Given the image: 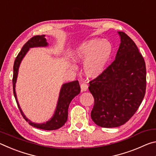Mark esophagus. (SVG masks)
<instances>
[{
  "mask_svg": "<svg viewBox=\"0 0 156 156\" xmlns=\"http://www.w3.org/2000/svg\"><path fill=\"white\" fill-rule=\"evenodd\" d=\"M80 88H81V91H86L88 89V85L87 84L85 83H83L80 84Z\"/></svg>",
  "mask_w": 156,
  "mask_h": 156,
  "instance_id": "obj_1",
  "label": "esophagus"
}]
</instances>
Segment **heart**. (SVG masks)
<instances>
[{
  "label": "heart",
  "instance_id": "1",
  "mask_svg": "<svg viewBox=\"0 0 156 156\" xmlns=\"http://www.w3.org/2000/svg\"><path fill=\"white\" fill-rule=\"evenodd\" d=\"M112 54V47L109 41L91 38L79 44L73 58L76 62L84 63V73L88 77L95 78L105 72Z\"/></svg>",
  "mask_w": 156,
  "mask_h": 156
}]
</instances>
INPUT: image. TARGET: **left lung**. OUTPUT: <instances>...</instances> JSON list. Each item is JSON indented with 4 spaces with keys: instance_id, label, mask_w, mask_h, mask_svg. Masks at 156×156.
I'll list each match as a JSON object with an SVG mask.
<instances>
[{
    "instance_id": "1",
    "label": "left lung",
    "mask_w": 156,
    "mask_h": 156,
    "mask_svg": "<svg viewBox=\"0 0 156 156\" xmlns=\"http://www.w3.org/2000/svg\"><path fill=\"white\" fill-rule=\"evenodd\" d=\"M120 44L115 60L89 82L94 98L92 120L101 127L124 125L134 115L146 91V65L135 43L118 31Z\"/></svg>"
}]
</instances>
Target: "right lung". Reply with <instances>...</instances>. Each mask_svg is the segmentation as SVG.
Wrapping results in <instances>:
<instances>
[{
	"mask_svg": "<svg viewBox=\"0 0 156 156\" xmlns=\"http://www.w3.org/2000/svg\"><path fill=\"white\" fill-rule=\"evenodd\" d=\"M44 35L42 36H35L30 38L24 46L23 47L21 51L18 54L17 57L16 58V60L14 64V75H13V91H14V95L16 99V101L17 102L18 109H19L21 114L25 118V120L29 122L31 126L34 127L44 129V130H56L59 129L65 125V123L67 122L68 117V108L69 106V104L72 99L80 92V87L78 80L72 81L70 83H65L62 84L61 89H60L58 100L57 106L55 110L54 114L52 116V118L46 122L37 124L32 122L30 120L27 119L26 116L24 115L23 111L21 110L20 105L18 104L17 100L16 94L15 91L16 83V79L18 76V69L20 65V62L22 61L23 58L27 54L29 49L32 47H47L48 45L46 38H44Z\"/></svg>",
	"mask_w": 156,
	"mask_h": 156,
	"instance_id": "1",
	"label": "right lung"
}]
</instances>
